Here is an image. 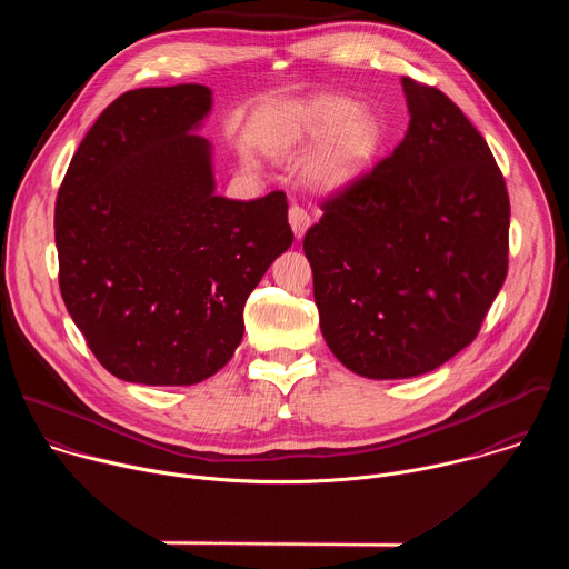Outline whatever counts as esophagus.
<instances>
[{
  "instance_id": "esophagus-1",
  "label": "esophagus",
  "mask_w": 569,
  "mask_h": 569,
  "mask_svg": "<svg viewBox=\"0 0 569 569\" xmlns=\"http://www.w3.org/2000/svg\"><path fill=\"white\" fill-rule=\"evenodd\" d=\"M288 220H290V227H292V231H295L297 238H301V236L306 233V229L310 227V216H308V211H306L303 207H299V204H290V209H288Z\"/></svg>"
}]
</instances>
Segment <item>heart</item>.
Instances as JSON below:
<instances>
[{
    "label": "heart",
    "mask_w": 569,
    "mask_h": 569,
    "mask_svg": "<svg viewBox=\"0 0 569 569\" xmlns=\"http://www.w3.org/2000/svg\"><path fill=\"white\" fill-rule=\"evenodd\" d=\"M356 112V103L347 99L323 97L297 108L288 117L281 137L283 146H303L330 137L312 161L317 184L336 189L351 182L376 154L380 128L373 117Z\"/></svg>",
    "instance_id": "heart-1"
}]
</instances>
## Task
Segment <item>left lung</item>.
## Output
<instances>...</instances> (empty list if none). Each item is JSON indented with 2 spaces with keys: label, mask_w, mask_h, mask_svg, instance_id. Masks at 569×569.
Masks as SVG:
<instances>
[{
  "label": "left lung",
  "mask_w": 569,
  "mask_h": 569,
  "mask_svg": "<svg viewBox=\"0 0 569 569\" xmlns=\"http://www.w3.org/2000/svg\"><path fill=\"white\" fill-rule=\"evenodd\" d=\"M391 154L321 202L303 236L321 336L365 378H412L468 347L509 268V193L493 152L437 88L405 76Z\"/></svg>",
  "instance_id": "8db88e82"
}]
</instances>
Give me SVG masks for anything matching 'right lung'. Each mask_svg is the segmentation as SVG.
Wrapping results in <instances>:
<instances>
[{
	"label": "right lung",
	"mask_w": 569,
	"mask_h": 569,
	"mask_svg": "<svg viewBox=\"0 0 569 569\" xmlns=\"http://www.w3.org/2000/svg\"><path fill=\"white\" fill-rule=\"evenodd\" d=\"M204 86L112 101L71 157L56 200L58 283L90 351L117 378L196 385L242 340V308L292 246L283 191L216 196Z\"/></svg>",
	"instance_id": "right-lung-1"
}]
</instances>
